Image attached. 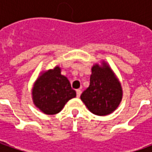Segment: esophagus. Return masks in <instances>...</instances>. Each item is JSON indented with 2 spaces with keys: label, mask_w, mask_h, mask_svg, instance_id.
<instances>
[{
  "label": "esophagus",
  "mask_w": 152,
  "mask_h": 152,
  "mask_svg": "<svg viewBox=\"0 0 152 152\" xmlns=\"http://www.w3.org/2000/svg\"><path fill=\"white\" fill-rule=\"evenodd\" d=\"M80 94H81V90L80 89H76V97L79 98Z\"/></svg>",
  "instance_id": "34e87169"
}]
</instances>
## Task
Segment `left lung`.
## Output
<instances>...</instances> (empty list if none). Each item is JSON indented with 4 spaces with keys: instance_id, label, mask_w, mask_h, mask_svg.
<instances>
[{
    "instance_id": "obj_1",
    "label": "left lung",
    "mask_w": 152,
    "mask_h": 152,
    "mask_svg": "<svg viewBox=\"0 0 152 152\" xmlns=\"http://www.w3.org/2000/svg\"><path fill=\"white\" fill-rule=\"evenodd\" d=\"M122 99L121 83L108 66L92 67L89 86L81 94L80 99L94 114L106 115L117 108Z\"/></svg>"
}]
</instances>
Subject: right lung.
<instances>
[{
	"mask_svg": "<svg viewBox=\"0 0 152 152\" xmlns=\"http://www.w3.org/2000/svg\"><path fill=\"white\" fill-rule=\"evenodd\" d=\"M76 96V91L72 89L66 76L61 75L58 66L44 72L32 88L34 104L48 115L61 112L68 100Z\"/></svg>",
	"mask_w": 152,
	"mask_h": 152,
	"instance_id": "add662e5",
	"label": "right lung"
}]
</instances>
